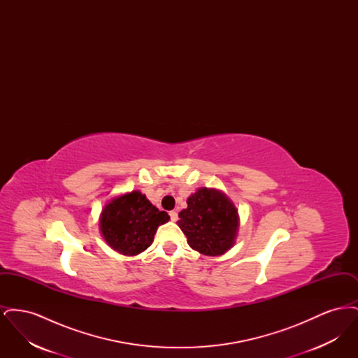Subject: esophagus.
<instances>
[{"instance_id": "1", "label": "esophagus", "mask_w": 358, "mask_h": 358, "mask_svg": "<svg viewBox=\"0 0 358 358\" xmlns=\"http://www.w3.org/2000/svg\"><path fill=\"white\" fill-rule=\"evenodd\" d=\"M169 216H171V222H177L178 220V213L176 210H171L169 212Z\"/></svg>"}]
</instances>
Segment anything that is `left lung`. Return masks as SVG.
<instances>
[{
    "mask_svg": "<svg viewBox=\"0 0 358 358\" xmlns=\"http://www.w3.org/2000/svg\"><path fill=\"white\" fill-rule=\"evenodd\" d=\"M187 208L178 213L177 222L187 244L208 256L225 254L235 244L238 215L234 203L217 189L200 187L187 200Z\"/></svg>",
    "mask_w": 358,
    "mask_h": 358,
    "instance_id": "1",
    "label": "left lung"
}]
</instances>
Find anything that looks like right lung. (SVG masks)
<instances>
[{"label":"right lung","mask_w":358,"mask_h":358,"mask_svg":"<svg viewBox=\"0 0 358 358\" xmlns=\"http://www.w3.org/2000/svg\"><path fill=\"white\" fill-rule=\"evenodd\" d=\"M169 219V215L158 210L145 194L133 190L104 205L101 232L113 250L122 255L134 256L152 245L157 228Z\"/></svg>","instance_id":"obj_1"}]
</instances>
